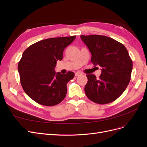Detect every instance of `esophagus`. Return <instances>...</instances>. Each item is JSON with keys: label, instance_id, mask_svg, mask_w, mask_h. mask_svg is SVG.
<instances>
[{"label": "esophagus", "instance_id": "obj_1", "mask_svg": "<svg viewBox=\"0 0 147 147\" xmlns=\"http://www.w3.org/2000/svg\"><path fill=\"white\" fill-rule=\"evenodd\" d=\"M82 74L81 73V72H75V75L76 77H78V76H80V75H81Z\"/></svg>", "mask_w": 147, "mask_h": 147}]
</instances>
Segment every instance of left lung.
Returning a JSON list of instances; mask_svg holds the SVG:
<instances>
[{
  "label": "left lung",
  "instance_id": "obj_1",
  "mask_svg": "<svg viewBox=\"0 0 147 147\" xmlns=\"http://www.w3.org/2000/svg\"><path fill=\"white\" fill-rule=\"evenodd\" d=\"M91 53V63L101 67L96 78L86 75L84 91L89 99L99 104L110 103L118 99L130 82L132 61L126 47L115 40L99 35H81Z\"/></svg>",
  "mask_w": 147,
  "mask_h": 147
}]
</instances>
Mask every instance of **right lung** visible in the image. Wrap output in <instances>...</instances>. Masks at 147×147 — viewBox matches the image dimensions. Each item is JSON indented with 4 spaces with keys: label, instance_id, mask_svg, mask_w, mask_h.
<instances>
[{
    "label": "right lung",
    "instance_id": "add662e5",
    "mask_svg": "<svg viewBox=\"0 0 147 147\" xmlns=\"http://www.w3.org/2000/svg\"><path fill=\"white\" fill-rule=\"evenodd\" d=\"M76 36L42 40L24 51L18 69L24 92L38 104L54 106L63 100L67 91V84L74 77L73 72L56 73L57 61L63 59L65 47Z\"/></svg>",
    "mask_w": 147,
    "mask_h": 147
}]
</instances>
